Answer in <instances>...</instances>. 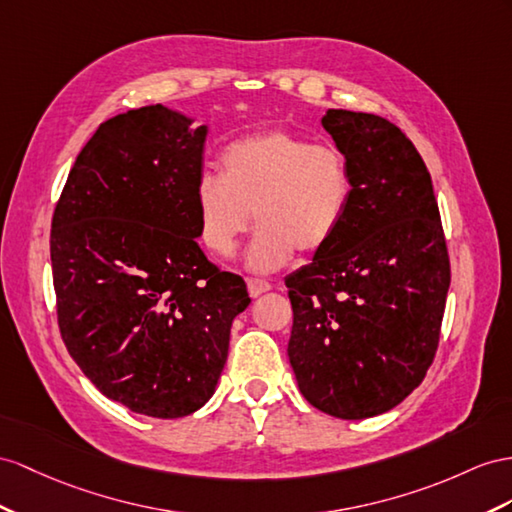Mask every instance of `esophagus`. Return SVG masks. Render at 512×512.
Returning <instances> with one entry per match:
<instances>
[{
    "instance_id": "esophagus-1",
    "label": "esophagus",
    "mask_w": 512,
    "mask_h": 512,
    "mask_svg": "<svg viewBox=\"0 0 512 512\" xmlns=\"http://www.w3.org/2000/svg\"><path fill=\"white\" fill-rule=\"evenodd\" d=\"M246 285H248V294H251V298H257V296H261L264 292L272 290V285L268 281H264V279H248Z\"/></svg>"
}]
</instances>
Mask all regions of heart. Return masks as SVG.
<instances>
[{
	"instance_id": "b5f03b06",
	"label": "heart",
	"mask_w": 512,
	"mask_h": 512,
	"mask_svg": "<svg viewBox=\"0 0 512 512\" xmlns=\"http://www.w3.org/2000/svg\"><path fill=\"white\" fill-rule=\"evenodd\" d=\"M222 175L203 173L194 186L203 244L216 257H231L251 227L248 248L257 272L281 268L300 253H316L344 225L352 201L346 155L333 144L285 129L255 131L229 142L220 155Z\"/></svg>"
}]
</instances>
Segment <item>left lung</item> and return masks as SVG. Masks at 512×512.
<instances>
[{"label": "left lung", "mask_w": 512, "mask_h": 512, "mask_svg": "<svg viewBox=\"0 0 512 512\" xmlns=\"http://www.w3.org/2000/svg\"><path fill=\"white\" fill-rule=\"evenodd\" d=\"M352 201L335 238L285 279L287 357L309 404L339 419L398 406L435 359L450 259L430 173L383 116L326 110Z\"/></svg>", "instance_id": "obj_1"}]
</instances>
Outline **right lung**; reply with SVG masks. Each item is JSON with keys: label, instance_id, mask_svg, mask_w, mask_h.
Wrapping results in <instances>:
<instances>
[{"label": "right lung", "instance_id": "obj_1", "mask_svg": "<svg viewBox=\"0 0 512 512\" xmlns=\"http://www.w3.org/2000/svg\"><path fill=\"white\" fill-rule=\"evenodd\" d=\"M162 103L101 123L77 155L51 222L58 324L103 396L175 419L214 396L242 277L196 238L207 125Z\"/></svg>", "mask_w": 512, "mask_h": 512}]
</instances>
